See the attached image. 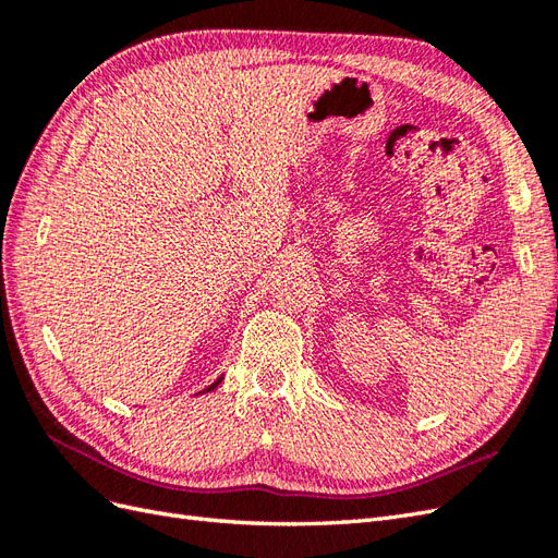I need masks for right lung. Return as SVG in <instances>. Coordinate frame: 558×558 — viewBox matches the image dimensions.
<instances>
[{
  "label": "right lung",
  "instance_id": "right-lung-1",
  "mask_svg": "<svg viewBox=\"0 0 558 558\" xmlns=\"http://www.w3.org/2000/svg\"><path fill=\"white\" fill-rule=\"evenodd\" d=\"M218 381H221V379H216V381H214V384L207 388V391H211V388H216V386H218Z\"/></svg>",
  "mask_w": 558,
  "mask_h": 558
}]
</instances>
